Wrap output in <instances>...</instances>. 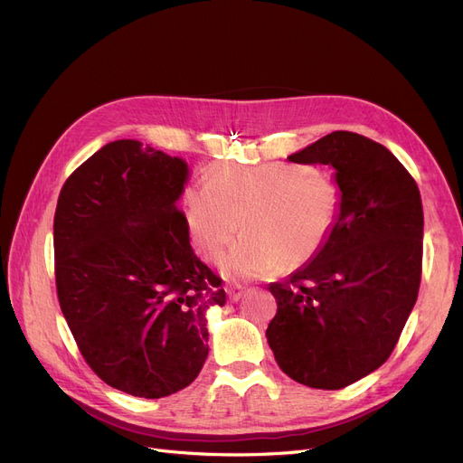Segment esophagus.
<instances>
[{"label": "esophagus", "instance_id": "34e87169", "mask_svg": "<svg viewBox=\"0 0 463 463\" xmlns=\"http://www.w3.org/2000/svg\"><path fill=\"white\" fill-rule=\"evenodd\" d=\"M225 292H227L229 301L236 303L238 299L242 298V294H244V288H242V286H229V288H225Z\"/></svg>", "mask_w": 463, "mask_h": 463}]
</instances>
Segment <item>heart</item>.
Listing matches in <instances>:
<instances>
[{"mask_svg": "<svg viewBox=\"0 0 463 463\" xmlns=\"http://www.w3.org/2000/svg\"><path fill=\"white\" fill-rule=\"evenodd\" d=\"M186 225L205 260H219L244 234L221 272L231 280L267 277L311 261L339 215V191L322 171L292 164L217 165L184 193Z\"/></svg>", "mask_w": 463, "mask_h": 463, "instance_id": "b5f03b06", "label": "heart"}]
</instances>
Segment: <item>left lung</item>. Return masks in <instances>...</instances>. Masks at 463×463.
Instances as JSON below:
<instances>
[{
  "instance_id": "1",
  "label": "left lung",
  "mask_w": 463,
  "mask_h": 463,
  "mask_svg": "<svg viewBox=\"0 0 463 463\" xmlns=\"http://www.w3.org/2000/svg\"><path fill=\"white\" fill-rule=\"evenodd\" d=\"M334 167L339 215L324 248L284 282L269 347L289 378L344 389L378 370L412 313L423 253L416 181L383 145L334 131L288 156Z\"/></svg>"
}]
</instances>
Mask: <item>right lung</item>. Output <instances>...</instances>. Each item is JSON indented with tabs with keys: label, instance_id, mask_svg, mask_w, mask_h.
Returning <instances> with one entry per match:
<instances>
[{
	"label": "right lung",
	"instance_id": "right-lung-1",
	"mask_svg": "<svg viewBox=\"0 0 463 463\" xmlns=\"http://www.w3.org/2000/svg\"><path fill=\"white\" fill-rule=\"evenodd\" d=\"M191 169L135 139L97 150L66 179L53 241L62 315L85 363L133 397L191 385L208 356V313L227 301L193 251L177 202Z\"/></svg>",
	"mask_w": 463,
	"mask_h": 463
}]
</instances>
